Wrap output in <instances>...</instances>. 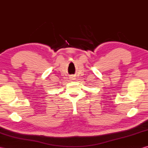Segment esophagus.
<instances>
[{
	"instance_id": "obj_1",
	"label": "esophagus",
	"mask_w": 148,
	"mask_h": 148,
	"mask_svg": "<svg viewBox=\"0 0 148 148\" xmlns=\"http://www.w3.org/2000/svg\"><path fill=\"white\" fill-rule=\"evenodd\" d=\"M71 77V79H73V80H74L75 79H76V77H75L74 76H71V77Z\"/></svg>"
}]
</instances>
